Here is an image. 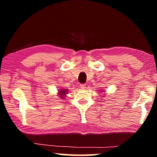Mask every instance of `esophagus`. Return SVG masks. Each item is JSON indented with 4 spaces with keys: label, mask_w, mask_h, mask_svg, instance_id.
<instances>
[{
    "label": "esophagus",
    "mask_w": 157,
    "mask_h": 157,
    "mask_svg": "<svg viewBox=\"0 0 157 157\" xmlns=\"http://www.w3.org/2000/svg\"><path fill=\"white\" fill-rule=\"evenodd\" d=\"M85 87H86V84H80V88L81 89H85Z\"/></svg>",
    "instance_id": "1"
}]
</instances>
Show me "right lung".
<instances>
[{
	"label": "right lung",
	"mask_w": 157,
	"mask_h": 157,
	"mask_svg": "<svg viewBox=\"0 0 157 157\" xmlns=\"http://www.w3.org/2000/svg\"><path fill=\"white\" fill-rule=\"evenodd\" d=\"M67 89H63V90H60L59 91V95H60V98H63L65 95L67 94Z\"/></svg>",
	"instance_id": "right-lung-1"
}]
</instances>
